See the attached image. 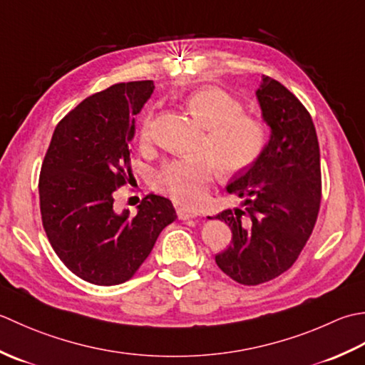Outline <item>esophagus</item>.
Segmentation results:
<instances>
[{"label": "esophagus", "instance_id": "1", "mask_svg": "<svg viewBox=\"0 0 365 365\" xmlns=\"http://www.w3.org/2000/svg\"><path fill=\"white\" fill-rule=\"evenodd\" d=\"M176 214L181 220H189V219H193V217H197V215H200L195 210H190V207H184V206L178 207Z\"/></svg>", "mask_w": 365, "mask_h": 365}]
</instances>
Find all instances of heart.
Wrapping results in <instances>:
<instances>
[{"instance_id":"heart-1","label":"heart","mask_w":365,"mask_h":365,"mask_svg":"<svg viewBox=\"0 0 365 365\" xmlns=\"http://www.w3.org/2000/svg\"><path fill=\"white\" fill-rule=\"evenodd\" d=\"M185 106L205 129L200 151L206 154L165 163L154 175V187L176 203L197 205L214 180L215 167L224 175L242 172L262 154L267 133L258 118L244 113L242 103L220 88L197 89ZM148 138L150 120L141 128V140Z\"/></svg>"}]
</instances>
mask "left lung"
I'll list each match as a JSON object with an SVG mask.
<instances>
[{"label": "left lung", "mask_w": 365, "mask_h": 365, "mask_svg": "<svg viewBox=\"0 0 365 365\" xmlns=\"http://www.w3.org/2000/svg\"><path fill=\"white\" fill-rule=\"evenodd\" d=\"M255 96L271 135L258 159L225 187L242 198V207L215 215L233 233L215 263L242 285L263 284L293 266L322 200L319 146L309 111L271 77L263 76Z\"/></svg>", "instance_id": "obj_1"}]
</instances>
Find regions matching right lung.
I'll return each instance as SVG.
<instances>
[{
  "label": "right lung",
  "instance_id": "add662e5",
  "mask_svg": "<svg viewBox=\"0 0 365 365\" xmlns=\"http://www.w3.org/2000/svg\"><path fill=\"white\" fill-rule=\"evenodd\" d=\"M153 91L145 80L89 96L59 121L42 163L43 230L59 259L89 284L129 280L178 217L172 202L154 193L141 200L135 215L113 207V193L132 176L135 115Z\"/></svg>",
  "mask_w": 365,
  "mask_h": 365
}]
</instances>
